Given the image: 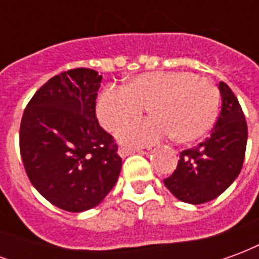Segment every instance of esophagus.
I'll return each mask as SVG.
<instances>
[{
  "label": "esophagus",
  "instance_id": "obj_1",
  "mask_svg": "<svg viewBox=\"0 0 259 259\" xmlns=\"http://www.w3.org/2000/svg\"><path fill=\"white\" fill-rule=\"evenodd\" d=\"M119 155L122 158L127 157V155H130V154H135V152H140V148H130V147H119Z\"/></svg>",
  "mask_w": 259,
  "mask_h": 259
}]
</instances>
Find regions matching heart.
I'll return each instance as SVG.
<instances>
[{
  "mask_svg": "<svg viewBox=\"0 0 259 259\" xmlns=\"http://www.w3.org/2000/svg\"><path fill=\"white\" fill-rule=\"evenodd\" d=\"M148 105L152 116L118 129L123 143L148 146L166 136L178 143L198 140L217 122L221 94L212 80L193 72H151L136 76L126 87L107 85L98 97L97 115L104 127L113 130Z\"/></svg>",
  "mask_w": 259,
  "mask_h": 259,
  "instance_id": "1",
  "label": "heart"
}]
</instances>
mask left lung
<instances>
[{"instance_id":"1","label":"left lung","mask_w":259,"mask_h":259,"mask_svg":"<svg viewBox=\"0 0 259 259\" xmlns=\"http://www.w3.org/2000/svg\"><path fill=\"white\" fill-rule=\"evenodd\" d=\"M222 108L211 136L194 148L180 152L175 172L163 185L183 202L204 204L232 185L243 168L247 122L239 100L226 83H219Z\"/></svg>"}]
</instances>
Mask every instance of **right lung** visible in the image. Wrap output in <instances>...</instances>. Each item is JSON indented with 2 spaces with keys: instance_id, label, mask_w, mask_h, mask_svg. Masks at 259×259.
Returning a JSON list of instances; mask_svg holds the SVG:
<instances>
[{
  "instance_id": "right-lung-1",
  "label": "right lung",
  "mask_w": 259,
  "mask_h": 259,
  "mask_svg": "<svg viewBox=\"0 0 259 259\" xmlns=\"http://www.w3.org/2000/svg\"><path fill=\"white\" fill-rule=\"evenodd\" d=\"M101 79L87 68L57 74L36 91L22 116L26 174L46 200L64 211L98 205L120 174L118 144L96 116Z\"/></svg>"
}]
</instances>
